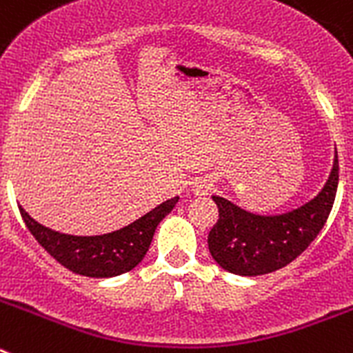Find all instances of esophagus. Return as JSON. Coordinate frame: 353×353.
I'll return each instance as SVG.
<instances>
[{"mask_svg": "<svg viewBox=\"0 0 353 353\" xmlns=\"http://www.w3.org/2000/svg\"><path fill=\"white\" fill-rule=\"evenodd\" d=\"M212 189H214V183H212L210 180H207V179H199L198 182L194 183V192L198 196L208 194V192H210Z\"/></svg>", "mask_w": 353, "mask_h": 353, "instance_id": "obj_1", "label": "esophagus"}]
</instances>
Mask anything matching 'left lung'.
Instances as JSON below:
<instances>
[{
    "mask_svg": "<svg viewBox=\"0 0 353 353\" xmlns=\"http://www.w3.org/2000/svg\"><path fill=\"white\" fill-rule=\"evenodd\" d=\"M338 152L329 179L314 198L283 214H254L212 196L219 219L208 233V251L228 272L263 276L292 263L316 239L334 205L339 179Z\"/></svg>",
    "mask_w": 353,
    "mask_h": 353,
    "instance_id": "left-lung-1",
    "label": "left lung"
}]
</instances>
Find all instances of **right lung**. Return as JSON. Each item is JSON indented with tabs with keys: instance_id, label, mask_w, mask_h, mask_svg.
Wrapping results in <instances>:
<instances>
[{
	"instance_id": "obj_1",
	"label": "right lung",
	"mask_w": 353,
	"mask_h": 353,
	"mask_svg": "<svg viewBox=\"0 0 353 353\" xmlns=\"http://www.w3.org/2000/svg\"><path fill=\"white\" fill-rule=\"evenodd\" d=\"M176 201L179 196L166 199L117 232L93 236L54 232L37 223L23 207H19V210L37 242L68 270L86 277H114L141 263L152 244L155 228L173 210Z\"/></svg>"
}]
</instances>
